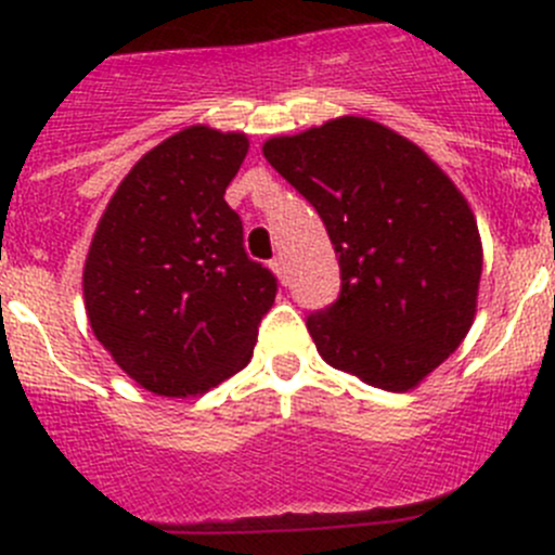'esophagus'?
Returning a JSON list of instances; mask_svg holds the SVG:
<instances>
[{"instance_id": "obj_1", "label": "esophagus", "mask_w": 555, "mask_h": 555, "mask_svg": "<svg viewBox=\"0 0 555 555\" xmlns=\"http://www.w3.org/2000/svg\"><path fill=\"white\" fill-rule=\"evenodd\" d=\"M268 266H271V271L276 273V276L284 279V260H282V257H273V260L268 262Z\"/></svg>"}]
</instances>
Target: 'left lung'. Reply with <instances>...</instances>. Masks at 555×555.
<instances>
[{"label":"left lung","mask_w":555,"mask_h":555,"mask_svg":"<svg viewBox=\"0 0 555 555\" xmlns=\"http://www.w3.org/2000/svg\"><path fill=\"white\" fill-rule=\"evenodd\" d=\"M262 155L319 211L340 295L306 319L327 365L386 391L418 386L464 340L478 306L483 246L443 169L367 117H335Z\"/></svg>","instance_id":"left-lung-1"}]
</instances>
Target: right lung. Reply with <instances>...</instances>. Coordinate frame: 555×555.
Listing matches in <instances>:
<instances>
[{
    "label": "right lung",
    "instance_id": "1",
    "mask_svg": "<svg viewBox=\"0 0 555 555\" xmlns=\"http://www.w3.org/2000/svg\"><path fill=\"white\" fill-rule=\"evenodd\" d=\"M249 139L190 126L150 150L106 204L82 271L88 322L139 386L193 397L246 367L276 276L244 251L225 188Z\"/></svg>",
    "mask_w": 555,
    "mask_h": 555
}]
</instances>
